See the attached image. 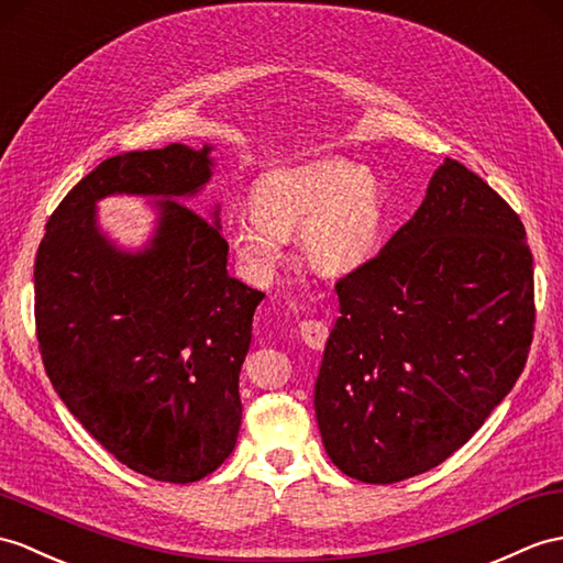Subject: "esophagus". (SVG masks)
Instances as JSON below:
<instances>
[{
  "mask_svg": "<svg viewBox=\"0 0 563 563\" xmlns=\"http://www.w3.org/2000/svg\"><path fill=\"white\" fill-rule=\"evenodd\" d=\"M299 335L307 347L311 350H321L325 345V338H329V325L325 321H317V319H307L299 323Z\"/></svg>",
  "mask_w": 563,
  "mask_h": 563,
  "instance_id": "obj_1",
  "label": "esophagus"
}]
</instances>
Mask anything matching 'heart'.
<instances>
[{
  "mask_svg": "<svg viewBox=\"0 0 563 563\" xmlns=\"http://www.w3.org/2000/svg\"><path fill=\"white\" fill-rule=\"evenodd\" d=\"M252 218L230 228L244 271L271 278L283 242L297 234L305 264L321 276H345L376 254L386 225V194L369 165L345 158L311 161L266 177L252 191Z\"/></svg>",
  "mask_w": 563,
  "mask_h": 563,
  "instance_id": "1",
  "label": "heart"
}]
</instances>
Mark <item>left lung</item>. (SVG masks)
Returning <instances> with one entry per match:
<instances>
[{
	"mask_svg": "<svg viewBox=\"0 0 563 563\" xmlns=\"http://www.w3.org/2000/svg\"><path fill=\"white\" fill-rule=\"evenodd\" d=\"M313 410L329 459L367 485L422 475L485 424L526 367L534 323L526 228L446 158L415 216L335 283Z\"/></svg>",
	"mask_w": 563,
	"mask_h": 563,
	"instance_id": "obj_1",
	"label": "left lung"
}]
</instances>
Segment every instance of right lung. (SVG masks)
Returning a JSON list of instances; mask_svg holds the SVG:
<instances>
[{
	"instance_id": "add662e5",
	"label": "right lung",
	"mask_w": 563,
	"mask_h": 563,
	"mask_svg": "<svg viewBox=\"0 0 563 563\" xmlns=\"http://www.w3.org/2000/svg\"><path fill=\"white\" fill-rule=\"evenodd\" d=\"M213 146L169 143L102 161L49 216L35 256L45 372L84 429L151 479L189 485L232 453L240 369L264 292L228 273L220 206L185 201L213 177ZM154 199L152 240L132 253L97 222V201Z\"/></svg>"
}]
</instances>
